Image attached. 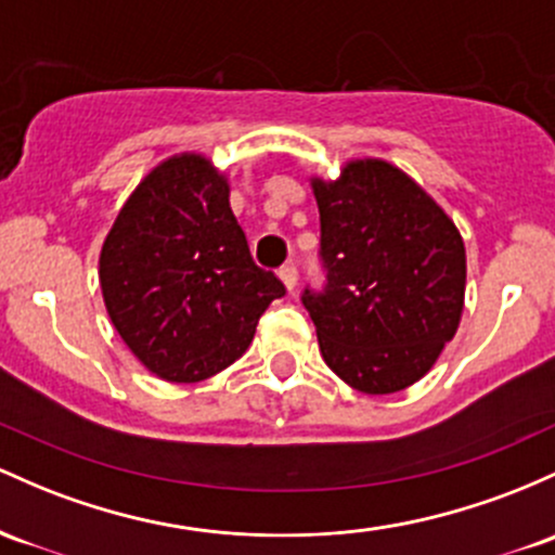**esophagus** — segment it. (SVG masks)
Wrapping results in <instances>:
<instances>
[{"label":"esophagus","mask_w":555,"mask_h":555,"mask_svg":"<svg viewBox=\"0 0 555 555\" xmlns=\"http://www.w3.org/2000/svg\"><path fill=\"white\" fill-rule=\"evenodd\" d=\"M279 279H282V284L287 287V292H295V287H297V268L295 266H284L282 271H279Z\"/></svg>","instance_id":"obj_1"}]
</instances>
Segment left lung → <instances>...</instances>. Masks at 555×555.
I'll list each match as a JSON object with an SVG mask.
<instances>
[{
  "mask_svg": "<svg viewBox=\"0 0 555 555\" xmlns=\"http://www.w3.org/2000/svg\"><path fill=\"white\" fill-rule=\"evenodd\" d=\"M324 292H302L326 366L363 395L416 385L464 313L466 247L450 216L379 157L310 179Z\"/></svg>",
  "mask_w": 555,
  "mask_h": 555,
  "instance_id": "1",
  "label": "left lung"
}]
</instances>
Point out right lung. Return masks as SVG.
Wrapping results in <instances>:
<instances>
[{
    "instance_id": "right-lung-1",
    "label": "right lung",
    "mask_w": 555,
    "mask_h": 555,
    "mask_svg": "<svg viewBox=\"0 0 555 555\" xmlns=\"http://www.w3.org/2000/svg\"><path fill=\"white\" fill-rule=\"evenodd\" d=\"M100 287L120 339L173 385L231 366L284 295L249 258L229 176L199 152L168 157L129 194L102 242Z\"/></svg>"
}]
</instances>
